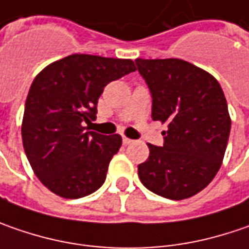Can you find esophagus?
Masks as SVG:
<instances>
[{
    "label": "esophagus",
    "instance_id": "1",
    "mask_svg": "<svg viewBox=\"0 0 249 249\" xmlns=\"http://www.w3.org/2000/svg\"><path fill=\"white\" fill-rule=\"evenodd\" d=\"M123 142H124V145H131V143H134V141L129 139V138H126V136H123Z\"/></svg>",
    "mask_w": 249,
    "mask_h": 249
}]
</instances>
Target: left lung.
<instances>
[{
	"label": "left lung",
	"mask_w": 249,
	"mask_h": 249,
	"mask_svg": "<svg viewBox=\"0 0 249 249\" xmlns=\"http://www.w3.org/2000/svg\"><path fill=\"white\" fill-rule=\"evenodd\" d=\"M136 70L152 93V118L167 125L163 146H149L138 166L146 188L173 200L194 196L222 166L231 120L219 82L178 58H136Z\"/></svg>",
	"instance_id": "1"
}]
</instances>
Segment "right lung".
<instances>
[{
	"mask_svg": "<svg viewBox=\"0 0 249 249\" xmlns=\"http://www.w3.org/2000/svg\"><path fill=\"white\" fill-rule=\"evenodd\" d=\"M135 70L132 60L72 54L35 78L25 104L22 142L35 174L55 195L78 199L103 185L123 138L83 125L96 118L104 86Z\"/></svg>",
	"mask_w": 249,
	"mask_h": 249,
	"instance_id": "add662e5",
	"label": "right lung"
}]
</instances>
